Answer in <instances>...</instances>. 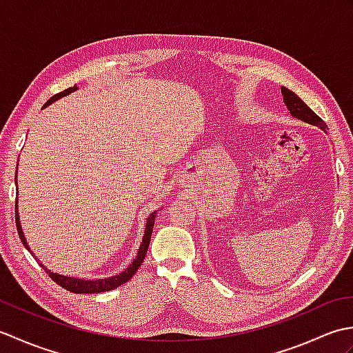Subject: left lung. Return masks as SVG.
<instances>
[{
    "mask_svg": "<svg viewBox=\"0 0 353 353\" xmlns=\"http://www.w3.org/2000/svg\"><path fill=\"white\" fill-rule=\"evenodd\" d=\"M281 91L283 95V103L287 104L291 117L301 119V121L306 124L317 125L321 130L326 129V123L311 108L306 106V104L301 100V97H297L294 92L290 91L288 88H283V86L281 88Z\"/></svg>",
    "mask_w": 353,
    "mask_h": 353,
    "instance_id": "obj_1",
    "label": "left lung"
}]
</instances>
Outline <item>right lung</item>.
<instances>
[{
	"label": "right lung",
	"mask_w": 353,
	"mask_h": 353,
	"mask_svg": "<svg viewBox=\"0 0 353 353\" xmlns=\"http://www.w3.org/2000/svg\"><path fill=\"white\" fill-rule=\"evenodd\" d=\"M77 86H72V88H68L65 89V91H62L61 94H56L52 95L51 99L43 104V108H48L50 104H52L57 100L63 99V97L70 95L72 92L77 91ZM17 176H18V168H17ZM17 176H14V183H17ZM14 214H17V229H18V234H19V238L22 244L26 245V249L32 253V256H34L33 250L30 249V245L27 243L26 239V235L24 232H22V228H21V221H19V212H18V199H17V203H14ZM156 214L157 211L150 214V216L147 219V223H145V230H144V236H142V243L139 245L138 249V254L137 258L133 259L132 264L124 268L121 273H118L115 276H110V277H104V279H85V277H72V276H65V274H59V273H54L51 272V270H48L47 267H45L42 262H39V265L42 268H45V272L48 273V276L51 277L52 281H54L56 283L61 285L62 288L68 290L71 292H76V294H92V292H103V291H110L114 290L117 287H119V285L125 283L127 281H130L133 274L138 272V268L141 267L142 261H144L145 254H147V250H148V245H150V239H152V234H153V226H154V220H156ZM37 259V258H36Z\"/></svg>",
	"instance_id": "1"
}]
</instances>
